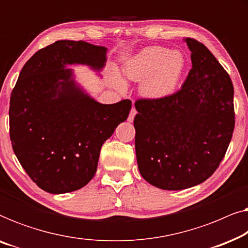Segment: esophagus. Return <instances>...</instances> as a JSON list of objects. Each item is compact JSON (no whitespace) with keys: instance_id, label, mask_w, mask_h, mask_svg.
Returning a JSON list of instances; mask_svg holds the SVG:
<instances>
[{"instance_id":"1","label":"esophagus","mask_w":248,"mask_h":248,"mask_svg":"<svg viewBox=\"0 0 248 248\" xmlns=\"http://www.w3.org/2000/svg\"><path fill=\"white\" fill-rule=\"evenodd\" d=\"M135 115H137V110H135V108L133 107V108H132V109H131V111H130V115H128L127 121H128V122H133Z\"/></svg>"}]
</instances>
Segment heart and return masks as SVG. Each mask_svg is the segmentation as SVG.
<instances>
[{
	"instance_id": "heart-1",
	"label": "heart",
	"mask_w": 248,
	"mask_h": 248,
	"mask_svg": "<svg viewBox=\"0 0 248 248\" xmlns=\"http://www.w3.org/2000/svg\"><path fill=\"white\" fill-rule=\"evenodd\" d=\"M185 67V60L177 50L161 46L145 47L127 61L124 73L132 81H142L141 93L150 99H162L174 93ZM114 86L124 89L118 74L111 78Z\"/></svg>"
}]
</instances>
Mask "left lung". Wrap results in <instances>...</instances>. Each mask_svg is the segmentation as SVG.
Segmentation results:
<instances>
[{"mask_svg": "<svg viewBox=\"0 0 248 248\" xmlns=\"http://www.w3.org/2000/svg\"><path fill=\"white\" fill-rule=\"evenodd\" d=\"M192 69L181 90L135 103V154L149 184L179 191L208 179L225 157L235 126L233 87L213 54L185 38Z\"/></svg>", "mask_w": 248, "mask_h": 248, "instance_id": "8db88e82", "label": "left lung"}]
</instances>
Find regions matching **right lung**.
<instances>
[{
  "mask_svg": "<svg viewBox=\"0 0 248 248\" xmlns=\"http://www.w3.org/2000/svg\"><path fill=\"white\" fill-rule=\"evenodd\" d=\"M107 47L57 40L30 57L10 98V138L29 177L44 191L63 194L91 181L101 145L126 121L131 101L100 104L67 65L100 72Z\"/></svg>",
  "mask_w": 248,
  "mask_h": 248,
  "instance_id": "obj_1",
  "label": "right lung"
}]
</instances>
